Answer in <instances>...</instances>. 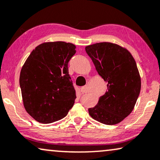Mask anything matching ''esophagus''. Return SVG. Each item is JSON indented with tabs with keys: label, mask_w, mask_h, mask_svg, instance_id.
<instances>
[{
	"label": "esophagus",
	"mask_w": 160,
	"mask_h": 160,
	"mask_svg": "<svg viewBox=\"0 0 160 160\" xmlns=\"http://www.w3.org/2000/svg\"><path fill=\"white\" fill-rule=\"evenodd\" d=\"M80 90H81V92H82V94L87 93V92H88V87H87V86H82L81 88H80Z\"/></svg>",
	"instance_id": "obj_1"
}]
</instances>
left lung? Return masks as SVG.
Returning a JSON list of instances; mask_svg holds the SVG:
<instances>
[{
	"label": "left lung",
	"instance_id": "8db88e82",
	"mask_svg": "<svg viewBox=\"0 0 160 160\" xmlns=\"http://www.w3.org/2000/svg\"><path fill=\"white\" fill-rule=\"evenodd\" d=\"M85 49L107 82V91L95 107L88 109V114L102 124H118L131 113L141 90L135 59L126 48L111 42L93 44Z\"/></svg>",
	"mask_w": 160,
	"mask_h": 160
}]
</instances>
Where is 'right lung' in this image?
Wrapping results in <instances>:
<instances>
[{"instance_id":"right-lung-1","label":"right lung","mask_w":160,"mask_h":160,"mask_svg":"<svg viewBox=\"0 0 160 160\" xmlns=\"http://www.w3.org/2000/svg\"><path fill=\"white\" fill-rule=\"evenodd\" d=\"M75 48L65 42H45L31 52L22 66L19 83L24 107L38 122H57L72 108L77 97L68 64Z\"/></svg>"}]
</instances>
